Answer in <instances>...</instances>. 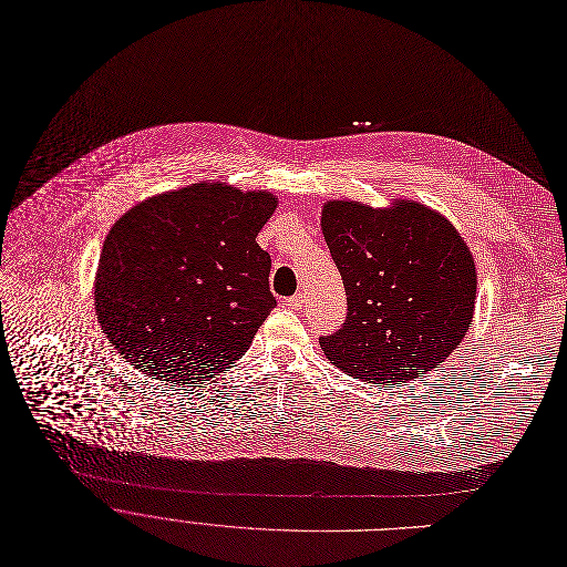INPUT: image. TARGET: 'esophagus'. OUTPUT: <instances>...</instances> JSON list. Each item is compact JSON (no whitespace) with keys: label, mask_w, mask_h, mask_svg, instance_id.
I'll list each match as a JSON object with an SVG mask.
<instances>
[{"label":"esophagus","mask_w":567,"mask_h":567,"mask_svg":"<svg viewBox=\"0 0 567 567\" xmlns=\"http://www.w3.org/2000/svg\"><path fill=\"white\" fill-rule=\"evenodd\" d=\"M286 306L292 308V310H299L303 306V295H292L286 299Z\"/></svg>","instance_id":"obj_1"}]
</instances>
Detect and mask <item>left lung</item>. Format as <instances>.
<instances>
[{
	"instance_id": "left-lung-1",
	"label": "left lung",
	"mask_w": 567,
	"mask_h": 567,
	"mask_svg": "<svg viewBox=\"0 0 567 567\" xmlns=\"http://www.w3.org/2000/svg\"><path fill=\"white\" fill-rule=\"evenodd\" d=\"M321 233L349 301L344 326L319 339L330 364L364 382L400 384L461 347L478 277L449 218L406 198L389 207L326 200Z\"/></svg>"
}]
</instances>
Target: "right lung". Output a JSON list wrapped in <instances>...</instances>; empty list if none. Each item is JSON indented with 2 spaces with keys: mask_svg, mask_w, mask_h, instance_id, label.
Wrapping results in <instances>:
<instances>
[{
  "mask_svg": "<svg viewBox=\"0 0 567 567\" xmlns=\"http://www.w3.org/2000/svg\"><path fill=\"white\" fill-rule=\"evenodd\" d=\"M264 189L194 183L125 212L104 239L93 306L109 344L167 384H200L246 355L277 299L257 235Z\"/></svg>",
  "mask_w": 567,
  "mask_h": 567,
  "instance_id": "obj_1",
  "label": "right lung"
}]
</instances>
